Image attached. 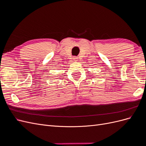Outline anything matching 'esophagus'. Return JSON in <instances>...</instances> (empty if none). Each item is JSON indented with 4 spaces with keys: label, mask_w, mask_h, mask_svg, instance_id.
Wrapping results in <instances>:
<instances>
[{
    "label": "esophagus",
    "mask_w": 146,
    "mask_h": 146,
    "mask_svg": "<svg viewBox=\"0 0 146 146\" xmlns=\"http://www.w3.org/2000/svg\"><path fill=\"white\" fill-rule=\"evenodd\" d=\"M78 57H77V56H74L73 57V60H74V61H77V60H78Z\"/></svg>",
    "instance_id": "obj_1"
}]
</instances>
